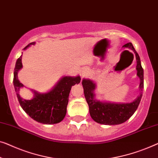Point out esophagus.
Segmentation results:
<instances>
[{
	"label": "esophagus",
	"mask_w": 158,
	"mask_h": 158,
	"mask_svg": "<svg viewBox=\"0 0 158 158\" xmlns=\"http://www.w3.org/2000/svg\"><path fill=\"white\" fill-rule=\"evenodd\" d=\"M88 73V71H87V70H83V73H82V76H83V77L85 76V75L88 74V73Z\"/></svg>",
	"instance_id": "esophagus-1"
}]
</instances>
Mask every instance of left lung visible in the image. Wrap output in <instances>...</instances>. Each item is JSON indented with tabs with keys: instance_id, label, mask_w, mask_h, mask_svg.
Returning <instances> with one entry per match:
<instances>
[{
	"instance_id": "8db88e82",
	"label": "left lung",
	"mask_w": 158,
	"mask_h": 158,
	"mask_svg": "<svg viewBox=\"0 0 158 158\" xmlns=\"http://www.w3.org/2000/svg\"><path fill=\"white\" fill-rule=\"evenodd\" d=\"M123 48H127L132 50L135 55L137 75L140 80V85H139L140 93L136 99L131 102L118 103V102L100 101L95 98L94 90H95L96 84L90 79H83L82 85L84 89L85 98L89 106L90 115L93 120L100 124L115 125L121 124L127 121L136 111L143 96L142 91L144 88L143 69L141 65L140 56L135 50L131 43L124 45ZM125 52L128 51H123V52Z\"/></svg>"
}]
</instances>
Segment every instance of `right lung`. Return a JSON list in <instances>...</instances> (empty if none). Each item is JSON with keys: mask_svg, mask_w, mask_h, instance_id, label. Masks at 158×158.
I'll use <instances>...</instances> for the list:
<instances>
[{"mask_svg": "<svg viewBox=\"0 0 158 158\" xmlns=\"http://www.w3.org/2000/svg\"><path fill=\"white\" fill-rule=\"evenodd\" d=\"M35 44V42L31 43L23 50L25 51L31 45ZM21 60L22 55L15 63L13 85L18 100L23 110L34 120L43 124L51 125L61 122L66 115L68 97L72 86L81 82L80 75L75 77L63 76L47 93H40L31 90L34 94L33 98L31 100H25L19 94L20 89L24 85L20 83L18 77V71L23 68Z\"/></svg>", "mask_w": 158, "mask_h": 158, "instance_id": "add662e5", "label": "right lung"}]
</instances>
